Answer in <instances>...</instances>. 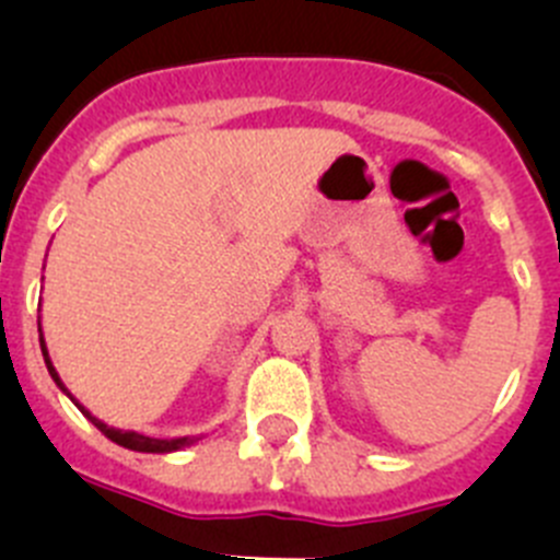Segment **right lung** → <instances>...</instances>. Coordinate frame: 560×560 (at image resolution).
Listing matches in <instances>:
<instances>
[{
  "label": "right lung",
  "mask_w": 560,
  "mask_h": 560,
  "mask_svg": "<svg viewBox=\"0 0 560 560\" xmlns=\"http://www.w3.org/2000/svg\"><path fill=\"white\" fill-rule=\"evenodd\" d=\"M37 330H40V323H37ZM40 350H43V361H46L48 374H51L54 383L59 385V390H62V394L68 396V399L73 401V405L79 407L81 412H84L86 421H92V424H95L97 430H101L103 435L108 438V441L117 443V446L130 448V452H144V454H172V452H180V448L194 446V443H197V441H202V435H194V438H172V441H161V438H148V435H139V432H133V430H117V427L103 424L101 418L92 416V412L86 410V407L81 405V401L75 399V396L70 394L68 388H65V383H62V380H59L57 369H54L51 358H48V347H46V339H43V334H40Z\"/></svg>",
  "instance_id": "obj_1"
}]
</instances>
